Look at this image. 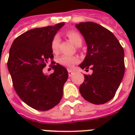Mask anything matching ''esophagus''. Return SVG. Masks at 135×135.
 Listing matches in <instances>:
<instances>
[{
	"mask_svg": "<svg viewBox=\"0 0 135 135\" xmlns=\"http://www.w3.org/2000/svg\"><path fill=\"white\" fill-rule=\"evenodd\" d=\"M74 71H72L71 69H68V74H69V76H71L74 74Z\"/></svg>",
	"mask_w": 135,
	"mask_h": 135,
	"instance_id": "34e87169",
	"label": "esophagus"
}]
</instances>
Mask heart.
Returning <instances> with one entry per match:
<instances>
[{"label": "heart", "instance_id": "1", "mask_svg": "<svg viewBox=\"0 0 135 135\" xmlns=\"http://www.w3.org/2000/svg\"><path fill=\"white\" fill-rule=\"evenodd\" d=\"M66 35L77 47L81 46L82 44V37L80 36L77 32L76 31H69L66 33ZM59 45H60V37L58 35L54 36L51 40L50 43V47L51 50L54 53H58L59 51ZM79 61V59L76 56H61L58 59V63L63 66L66 67H71L74 65L77 64Z\"/></svg>", "mask_w": 135, "mask_h": 135}]
</instances>
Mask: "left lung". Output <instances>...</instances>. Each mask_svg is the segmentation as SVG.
I'll return each mask as SVG.
<instances>
[{
    "instance_id": "8db88e82",
    "label": "left lung",
    "mask_w": 135,
    "mask_h": 135,
    "mask_svg": "<svg viewBox=\"0 0 135 135\" xmlns=\"http://www.w3.org/2000/svg\"><path fill=\"white\" fill-rule=\"evenodd\" d=\"M88 45V53L79 66L93 70L84 74L79 86L84 99L93 104H104L115 96L124 74V51L110 31L101 25L88 22L76 25Z\"/></svg>"
}]
</instances>
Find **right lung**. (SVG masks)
Returning <instances> with one entry per match:
<instances>
[{"label":"right lung","instance_id":"right-lung-1","mask_svg":"<svg viewBox=\"0 0 135 135\" xmlns=\"http://www.w3.org/2000/svg\"><path fill=\"white\" fill-rule=\"evenodd\" d=\"M64 25L62 22L27 31L14 40L9 50L8 69L14 90L22 101L35 110H50L62 98L68 71L55 64L50 43ZM50 60L54 72L46 75L42 69Z\"/></svg>","mask_w":135,"mask_h":135}]
</instances>
